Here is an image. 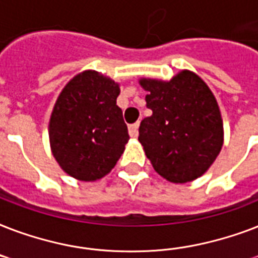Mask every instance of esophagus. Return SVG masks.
Instances as JSON below:
<instances>
[{
    "label": "esophagus",
    "instance_id": "esophagus-1",
    "mask_svg": "<svg viewBox=\"0 0 258 258\" xmlns=\"http://www.w3.org/2000/svg\"><path fill=\"white\" fill-rule=\"evenodd\" d=\"M138 128H139V121H137V123H134V124H130L128 125L130 137L137 138L138 137Z\"/></svg>",
    "mask_w": 258,
    "mask_h": 258
}]
</instances>
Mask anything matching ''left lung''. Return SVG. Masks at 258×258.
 Masks as SVG:
<instances>
[{
    "mask_svg": "<svg viewBox=\"0 0 258 258\" xmlns=\"http://www.w3.org/2000/svg\"><path fill=\"white\" fill-rule=\"evenodd\" d=\"M153 115L139 127V142L154 170L172 183L197 179L224 143L220 108L206 83L182 71L170 82L141 79Z\"/></svg>",
    "mask_w": 258,
    "mask_h": 258,
    "instance_id": "left-lung-1",
    "label": "left lung"
}]
</instances>
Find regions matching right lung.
<instances>
[{"label": "right lung", "mask_w": 258, "mask_h": 258, "mask_svg": "<svg viewBox=\"0 0 258 258\" xmlns=\"http://www.w3.org/2000/svg\"><path fill=\"white\" fill-rule=\"evenodd\" d=\"M119 84L96 71H84L58 95L49 120L53 157L79 180L107 175L124 151L130 137L116 105Z\"/></svg>", "instance_id": "1"}]
</instances>
